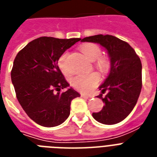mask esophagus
I'll return each mask as SVG.
<instances>
[{"label":"esophagus","instance_id":"esophagus-1","mask_svg":"<svg viewBox=\"0 0 157 157\" xmlns=\"http://www.w3.org/2000/svg\"><path fill=\"white\" fill-rule=\"evenodd\" d=\"M81 97L82 98H84V99H90V98H92V96L85 95V94H81Z\"/></svg>","mask_w":157,"mask_h":157}]
</instances>
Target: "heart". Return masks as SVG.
<instances>
[{
    "label": "heart",
    "mask_w": 157,
    "mask_h": 157,
    "mask_svg": "<svg viewBox=\"0 0 157 157\" xmlns=\"http://www.w3.org/2000/svg\"><path fill=\"white\" fill-rule=\"evenodd\" d=\"M81 50H82V53L85 55V56L91 61L96 60L101 54L100 47L96 44H92V43H87V44L83 45L81 47ZM67 59L68 53L65 52L59 57V60H58L59 68L60 69L62 73H64L65 75H67L70 73V69L67 65ZM97 65L100 70L105 71L109 68V61L105 57H100L98 60ZM99 80H100V77L96 73H92L90 75H79L72 78L71 84L75 89L79 92H87L98 85Z\"/></svg>",
    "instance_id": "1"
}]
</instances>
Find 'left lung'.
I'll list each match as a JSON object with an SVG mask.
<instances>
[{
    "mask_svg": "<svg viewBox=\"0 0 157 157\" xmlns=\"http://www.w3.org/2000/svg\"><path fill=\"white\" fill-rule=\"evenodd\" d=\"M104 47L110 58V72L99 86L105 103L100 112L92 117L104 124H115L127 117L135 106L142 89V63L135 51L127 42L111 35H95L80 39ZM108 93L105 97L102 94Z\"/></svg>",
    "mask_w": 157,
    "mask_h": 157,
    "instance_id": "left-lung-1",
    "label": "left lung"
}]
</instances>
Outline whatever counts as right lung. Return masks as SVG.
Returning a JSON list of instances; mask_svg holds the SVG:
<instances>
[{"label": "right lung", "mask_w": 157, "mask_h": 157, "mask_svg": "<svg viewBox=\"0 0 157 157\" xmlns=\"http://www.w3.org/2000/svg\"><path fill=\"white\" fill-rule=\"evenodd\" d=\"M80 38L41 37L17 54L11 81L17 99L29 117L43 127H56L67 120L71 101L80 97L58 66L63 53ZM62 89H66L63 93Z\"/></svg>", "instance_id": "1"}]
</instances>
